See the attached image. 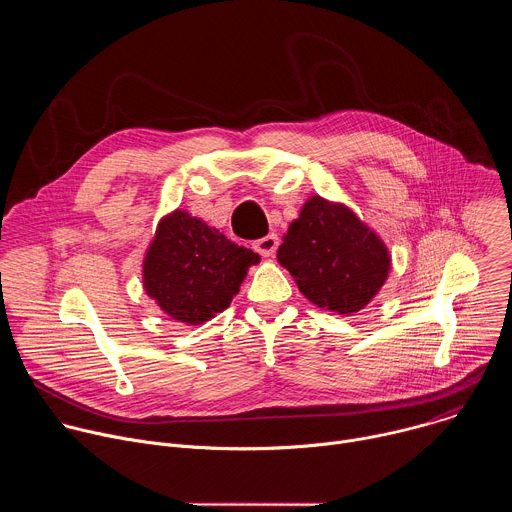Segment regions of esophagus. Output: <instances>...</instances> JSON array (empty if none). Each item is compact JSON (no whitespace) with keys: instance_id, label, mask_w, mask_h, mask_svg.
Instances as JSON below:
<instances>
[{"instance_id":"34e87169","label":"esophagus","mask_w":512,"mask_h":512,"mask_svg":"<svg viewBox=\"0 0 512 512\" xmlns=\"http://www.w3.org/2000/svg\"><path fill=\"white\" fill-rule=\"evenodd\" d=\"M277 245H279L277 235L269 233V235L257 239V241L253 243V249H255L259 255H263V257H273L275 251H277Z\"/></svg>"}]
</instances>
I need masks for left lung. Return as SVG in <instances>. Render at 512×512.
<instances>
[{
    "label": "left lung",
    "mask_w": 512,
    "mask_h": 512,
    "mask_svg": "<svg viewBox=\"0 0 512 512\" xmlns=\"http://www.w3.org/2000/svg\"><path fill=\"white\" fill-rule=\"evenodd\" d=\"M277 261L316 306L352 314L383 287L391 259L383 241L342 204L312 196L277 249Z\"/></svg>",
    "instance_id": "8db88e82"
}]
</instances>
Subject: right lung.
Masks as SVG:
<instances>
[{"instance_id":"obj_1","label":"right lung","mask_w":512,"mask_h":512,"mask_svg":"<svg viewBox=\"0 0 512 512\" xmlns=\"http://www.w3.org/2000/svg\"><path fill=\"white\" fill-rule=\"evenodd\" d=\"M255 263L257 253L176 210L158 225L143 261V285L168 316L196 326L231 306Z\"/></svg>"}]
</instances>
